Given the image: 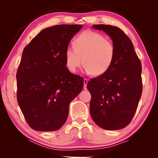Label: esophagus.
<instances>
[{
    "label": "esophagus",
    "mask_w": 158,
    "mask_h": 158,
    "mask_svg": "<svg viewBox=\"0 0 158 158\" xmlns=\"http://www.w3.org/2000/svg\"><path fill=\"white\" fill-rule=\"evenodd\" d=\"M83 82H84V88H86V86H87V83H88V79H86V78H85L84 79V81H83Z\"/></svg>",
    "instance_id": "34e87169"
}]
</instances>
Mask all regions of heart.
Wrapping results in <instances>:
<instances>
[{
  "instance_id": "heart-1",
  "label": "heart",
  "mask_w": 158,
  "mask_h": 158,
  "mask_svg": "<svg viewBox=\"0 0 158 158\" xmlns=\"http://www.w3.org/2000/svg\"><path fill=\"white\" fill-rule=\"evenodd\" d=\"M74 47H67L64 59L67 68L75 73L83 62L88 73L101 75L107 72L113 64L116 49L111 41L102 34L85 31L73 41Z\"/></svg>"
}]
</instances>
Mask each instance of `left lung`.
<instances>
[{
    "label": "left lung",
    "instance_id": "8db88e82",
    "mask_svg": "<svg viewBox=\"0 0 158 158\" xmlns=\"http://www.w3.org/2000/svg\"><path fill=\"white\" fill-rule=\"evenodd\" d=\"M93 27L111 37L116 54L109 70L88 82L90 116L101 128L117 130L127 127L137 111L142 92L141 62L130 39L119 28L105 24Z\"/></svg>",
    "mask_w": 158,
    "mask_h": 158
}]
</instances>
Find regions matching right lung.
<instances>
[{
    "instance_id": "add662e5",
    "label": "right lung",
    "mask_w": 158,
    "mask_h": 158,
    "mask_svg": "<svg viewBox=\"0 0 158 158\" xmlns=\"http://www.w3.org/2000/svg\"><path fill=\"white\" fill-rule=\"evenodd\" d=\"M82 25H56L40 31L23 49L16 73L17 101L26 121L36 131L61 128L69 104L83 88L71 73L64 52Z\"/></svg>"
}]
</instances>
